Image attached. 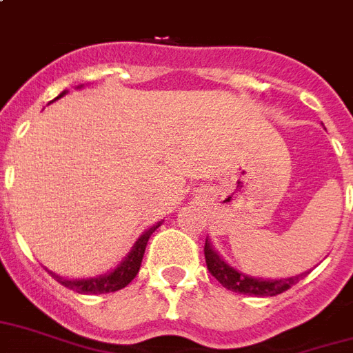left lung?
Wrapping results in <instances>:
<instances>
[{"label":"left lung","mask_w":353,"mask_h":353,"mask_svg":"<svg viewBox=\"0 0 353 353\" xmlns=\"http://www.w3.org/2000/svg\"><path fill=\"white\" fill-rule=\"evenodd\" d=\"M205 259L206 268L214 277H216L225 288H229L232 292L248 294V296H277V294L285 292L288 288L296 285L299 277L303 275H296V277H288V279H255V277H248L242 275L236 270H232L229 264H225L216 251L212 249L208 240L205 242Z\"/></svg>","instance_id":"8db88e82"}]
</instances>
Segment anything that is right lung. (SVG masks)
Listing matches in <instances>:
<instances>
[{
	"mask_svg": "<svg viewBox=\"0 0 353 353\" xmlns=\"http://www.w3.org/2000/svg\"><path fill=\"white\" fill-rule=\"evenodd\" d=\"M65 94V92H63ZM59 94V97H63ZM57 97V98H59ZM160 225H154L152 229L145 230L141 234V238L137 240L134 249L130 251V255L121 262V266L115 268L111 274L108 275H100V277H94V279H81V281H68L63 279L59 275H54L55 281L61 283L63 287L70 288V290H76L79 294H108V292H117V290H121L124 288L128 283H132V279L136 277L137 272H139V266H141L143 261V253H145V248H147V242L150 234L158 229Z\"/></svg>",
	"mask_w": 353,
	"mask_h": 353,
	"instance_id": "right-lung-1",
	"label": "right lung"
}]
</instances>
